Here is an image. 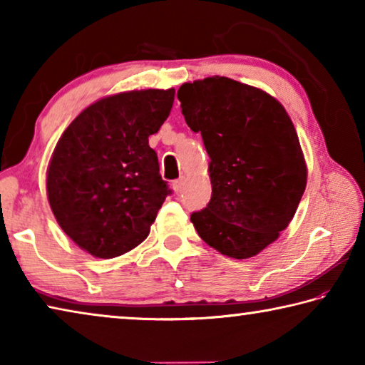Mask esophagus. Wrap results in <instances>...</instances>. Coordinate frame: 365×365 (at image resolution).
Masks as SVG:
<instances>
[{
	"instance_id": "obj_1",
	"label": "esophagus",
	"mask_w": 365,
	"mask_h": 365,
	"mask_svg": "<svg viewBox=\"0 0 365 365\" xmlns=\"http://www.w3.org/2000/svg\"><path fill=\"white\" fill-rule=\"evenodd\" d=\"M182 187H183V178H178V180L172 182V188H174V191H175L177 195L182 191Z\"/></svg>"
}]
</instances>
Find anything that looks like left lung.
<instances>
[{
  "mask_svg": "<svg viewBox=\"0 0 365 365\" xmlns=\"http://www.w3.org/2000/svg\"><path fill=\"white\" fill-rule=\"evenodd\" d=\"M177 96L211 159V201L190 219L220 255L256 256L288 227L306 190L293 122L275 98L227 77L183 83Z\"/></svg>",
  "mask_w": 365,
  "mask_h": 365,
  "instance_id": "1",
  "label": "left lung"
}]
</instances>
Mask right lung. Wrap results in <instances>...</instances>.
<instances>
[{"mask_svg": "<svg viewBox=\"0 0 365 365\" xmlns=\"http://www.w3.org/2000/svg\"><path fill=\"white\" fill-rule=\"evenodd\" d=\"M175 90H133L82 110L54 148L46 191L58 224L101 259L138 246L172 191L148 137L168 119Z\"/></svg>", "mask_w": 365, "mask_h": 365, "instance_id": "right-lung-1", "label": "right lung"}]
</instances>
